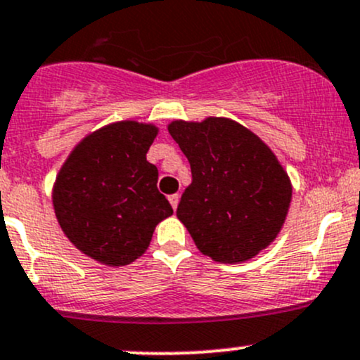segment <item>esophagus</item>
<instances>
[{"instance_id": "1", "label": "esophagus", "mask_w": 360, "mask_h": 360, "mask_svg": "<svg viewBox=\"0 0 360 360\" xmlns=\"http://www.w3.org/2000/svg\"><path fill=\"white\" fill-rule=\"evenodd\" d=\"M169 202H170V205H172V209L176 210L177 209V203H179V195H177V193H176V195H170L169 196Z\"/></svg>"}]
</instances>
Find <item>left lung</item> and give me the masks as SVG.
Segmentation results:
<instances>
[{"label":"left lung","mask_w":360,"mask_h":360,"mask_svg":"<svg viewBox=\"0 0 360 360\" xmlns=\"http://www.w3.org/2000/svg\"><path fill=\"white\" fill-rule=\"evenodd\" d=\"M169 132L193 177L176 214L200 252L238 264L272 243L288 214L291 184L269 146L221 117L176 120Z\"/></svg>","instance_id":"obj_1"}]
</instances>
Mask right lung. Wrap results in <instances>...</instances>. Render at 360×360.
I'll use <instances>...</instances> for the list:
<instances>
[{
  "label": "right lung",
  "instance_id": "add662e5",
  "mask_svg": "<svg viewBox=\"0 0 360 360\" xmlns=\"http://www.w3.org/2000/svg\"><path fill=\"white\" fill-rule=\"evenodd\" d=\"M157 127L115 122L82 139L56 177L53 205L60 228L82 253L127 266L148 248L155 226L172 215L146 160Z\"/></svg>",
  "mask_w": 360,
  "mask_h": 360
}]
</instances>
